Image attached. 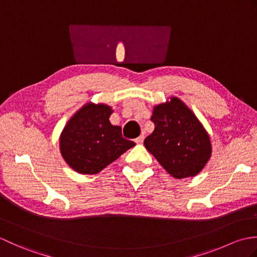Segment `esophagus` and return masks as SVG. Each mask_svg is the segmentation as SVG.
<instances>
[{"label": "esophagus", "mask_w": 257, "mask_h": 257, "mask_svg": "<svg viewBox=\"0 0 257 257\" xmlns=\"http://www.w3.org/2000/svg\"><path fill=\"white\" fill-rule=\"evenodd\" d=\"M144 140H145V136H139L138 138L135 139V143L138 144V145H141L144 143Z\"/></svg>", "instance_id": "1"}]
</instances>
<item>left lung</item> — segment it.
Returning a JSON list of instances; mask_svg holds the SVG:
<instances>
[{
	"label": "left lung",
	"instance_id": "obj_1",
	"mask_svg": "<svg viewBox=\"0 0 257 257\" xmlns=\"http://www.w3.org/2000/svg\"><path fill=\"white\" fill-rule=\"evenodd\" d=\"M151 120L155 130L144 145L170 176L192 178L203 170L212 156L210 135L180 98L154 106Z\"/></svg>",
	"mask_w": 257,
	"mask_h": 257
}]
</instances>
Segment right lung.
Here are the masks:
<instances>
[{
	"instance_id": "right-lung-1",
	"label": "right lung",
	"mask_w": 257,
	"mask_h": 257,
	"mask_svg": "<svg viewBox=\"0 0 257 257\" xmlns=\"http://www.w3.org/2000/svg\"><path fill=\"white\" fill-rule=\"evenodd\" d=\"M111 106L86 102L65 124L59 136V151L65 162L80 174H97L133 148L121 127L111 124Z\"/></svg>"
}]
</instances>
